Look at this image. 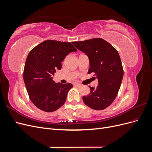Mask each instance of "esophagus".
Segmentation results:
<instances>
[{"instance_id":"esophagus-1","label":"esophagus","mask_w":152,"mask_h":152,"mask_svg":"<svg viewBox=\"0 0 152 152\" xmlns=\"http://www.w3.org/2000/svg\"><path fill=\"white\" fill-rule=\"evenodd\" d=\"M75 86H78L79 87H81L82 86L81 84H79V83H75Z\"/></svg>"}]
</instances>
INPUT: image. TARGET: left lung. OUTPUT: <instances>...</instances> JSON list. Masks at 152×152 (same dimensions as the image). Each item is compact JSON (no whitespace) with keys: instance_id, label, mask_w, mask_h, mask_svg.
<instances>
[{"instance_id":"left-lung-1","label":"left lung","mask_w":152,"mask_h":152,"mask_svg":"<svg viewBox=\"0 0 152 152\" xmlns=\"http://www.w3.org/2000/svg\"><path fill=\"white\" fill-rule=\"evenodd\" d=\"M72 44L89 57L88 73H93L98 80L96 87H90L84 103L91 108L102 110L111 104L120 89L124 75L121 59L117 49L103 39H91Z\"/></svg>"}]
</instances>
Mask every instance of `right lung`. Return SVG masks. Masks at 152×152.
<instances>
[{
	"label": "right lung",
	"mask_w": 152,
	"mask_h": 152,
	"mask_svg": "<svg viewBox=\"0 0 152 152\" xmlns=\"http://www.w3.org/2000/svg\"><path fill=\"white\" fill-rule=\"evenodd\" d=\"M77 50L70 42L53 40H45L30 50L26 59L23 79L29 98L35 107L53 112L65 103L72 84L55 83L52 77L61 68L66 56Z\"/></svg>",
	"instance_id": "1"
}]
</instances>
